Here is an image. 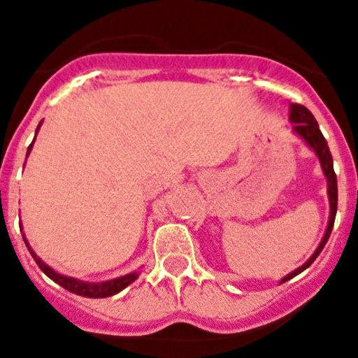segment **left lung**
Instances as JSON below:
<instances>
[{
	"instance_id": "8db88e82",
	"label": "left lung",
	"mask_w": 358,
	"mask_h": 358,
	"mask_svg": "<svg viewBox=\"0 0 358 358\" xmlns=\"http://www.w3.org/2000/svg\"><path fill=\"white\" fill-rule=\"evenodd\" d=\"M289 120L293 124V131L300 136L310 149L316 152V156L320 157V163H321V169H323L324 177H327V185H329V201H330V218H329V227H327V232H324L323 239H321L320 247L316 248L313 255H310L309 261L306 264H301L298 270L291 271L287 277H284L280 280L282 282H287L289 278L296 277L298 273H301L303 270L313 264L316 261L317 255L321 254V250L324 248L327 241L330 238V232L334 229V222H336V213H337V176L334 172V159H332V154H330L329 149V143L324 140V136L321 134L320 126H317L316 119H314V115L307 110L306 106H301V104H291V111H289Z\"/></svg>"
}]
</instances>
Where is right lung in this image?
<instances>
[{
  "label": "right lung",
  "instance_id": "obj_1",
  "mask_svg": "<svg viewBox=\"0 0 358 358\" xmlns=\"http://www.w3.org/2000/svg\"><path fill=\"white\" fill-rule=\"evenodd\" d=\"M38 127H41V124H38ZM38 127H37V131H38ZM31 147H34V142H31V145L28 147V152H26V156L29 154ZM22 239H24V243H26V247H28L29 254L34 255V259H35V262L38 264V268H41V270L44 271L49 278H51V280L57 282L58 286H62L64 289L71 291V293H74V294H80V296H87V298L113 296V294L120 293L124 287H127L129 284H133V282L136 280L140 275L138 271H133V273H127V275H124V277H119V278H111V280H106V282H83V280H78V278L65 277V275L57 273V271L52 270V268H49L48 264H45V262L42 261V259L38 257L34 250H31V247H29V243H28V239H26L24 236H22Z\"/></svg>",
  "mask_w": 358,
  "mask_h": 358
}]
</instances>
